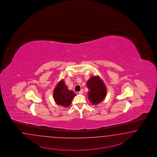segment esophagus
<instances>
[{"mask_svg": "<svg viewBox=\"0 0 157 157\" xmlns=\"http://www.w3.org/2000/svg\"><path fill=\"white\" fill-rule=\"evenodd\" d=\"M79 94H82L83 93V90H81L80 91H79V93H78Z\"/></svg>", "mask_w": 157, "mask_h": 157, "instance_id": "34e87169", "label": "esophagus"}]
</instances>
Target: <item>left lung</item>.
Returning <instances> with one entry per match:
<instances>
[{
	"mask_svg": "<svg viewBox=\"0 0 157 157\" xmlns=\"http://www.w3.org/2000/svg\"><path fill=\"white\" fill-rule=\"evenodd\" d=\"M88 97L93 105L100 104L106 95V87L99 76H92L87 82Z\"/></svg>",
	"mask_w": 157,
	"mask_h": 157,
	"instance_id": "obj_1",
	"label": "left lung"
}]
</instances>
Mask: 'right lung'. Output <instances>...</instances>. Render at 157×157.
I'll list each match as a JSON object with an SVG mask.
<instances>
[{
    "mask_svg": "<svg viewBox=\"0 0 157 157\" xmlns=\"http://www.w3.org/2000/svg\"><path fill=\"white\" fill-rule=\"evenodd\" d=\"M76 94L72 90H69L64 80L57 83L53 91V98L55 102L59 106L65 108L68 107Z\"/></svg>",
    "mask_w": 157,
    "mask_h": 157,
    "instance_id": "1",
    "label": "right lung"
}]
</instances>
